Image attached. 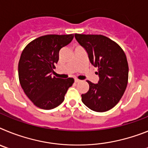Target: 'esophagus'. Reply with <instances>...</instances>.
<instances>
[{
  "label": "esophagus",
  "instance_id": "esophagus-1",
  "mask_svg": "<svg viewBox=\"0 0 148 148\" xmlns=\"http://www.w3.org/2000/svg\"><path fill=\"white\" fill-rule=\"evenodd\" d=\"M81 80H79V79H78V78H75V83H78V82H80Z\"/></svg>",
  "mask_w": 148,
  "mask_h": 148
}]
</instances>
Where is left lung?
I'll use <instances>...</instances> for the list:
<instances>
[{
	"label": "left lung",
	"instance_id": "left-lung-1",
	"mask_svg": "<svg viewBox=\"0 0 148 148\" xmlns=\"http://www.w3.org/2000/svg\"><path fill=\"white\" fill-rule=\"evenodd\" d=\"M75 39L88 54L90 63L98 67V84L87 81L90 88L82 95L84 104L95 112H106L118 104L128 82L126 55L117 43L102 35L75 34Z\"/></svg>",
	"mask_w": 148,
	"mask_h": 148
}]
</instances>
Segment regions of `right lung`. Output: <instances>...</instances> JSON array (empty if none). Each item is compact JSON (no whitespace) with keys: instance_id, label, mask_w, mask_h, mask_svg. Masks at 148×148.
I'll return each mask as SVG.
<instances>
[{"instance_id":"obj_1","label":"right lung","mask_w":148,"mask_h":148,"mask_svg":"<svg viewBox=\"0 0 148 148\" xmlns=\"http://www.w3.org/2000/svg\"><path fill=\"white\" fill-rule=\"evenodd\" d=\"M74 34L47 35L35 38L23 49L18 62V78L23 92L37 108L51 110L64 100L74 79L52 76L59 51L70 44Z\"/></svg>"}]
</instances>
